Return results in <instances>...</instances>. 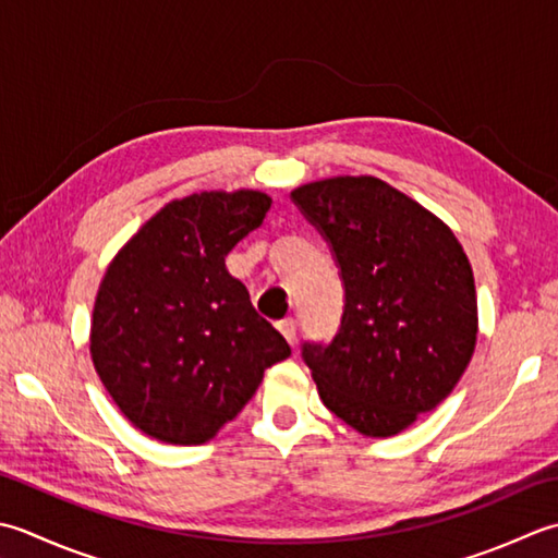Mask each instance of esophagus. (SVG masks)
I'll list each match as a JSON object with an SVG mask.
<instances>
[{"instance_id": "34e87169", "label": "esophagus", "mask_w": 558, "mask_h": 558, "mask_svg": "<svg viewBox=\"0 0 558 558\" xmlns=\"http://www.w3.org/2000/svg\"><path fill=\"white\" fill-rule=\"evenodd\" d=\"M277 327H279V332L287 337V342L289 344H293L295 342V332H299V327H295V320L293 317H283V320H279L277 323Z\"/></svg>"}]
</instances>
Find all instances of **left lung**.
Wrapping results in <instances>:
<instances>
[{"mask_svg": "<svg viewBox=\"0 0 558 558\" xmlns=\"http://www.w3.org/2000/svg\"><path fill=\"white\" fill-rule=\"evenodd\" d=\"M291 199L344 281L339 332L303 344L320 400L363 436L400 434L446 400L474 354L470 259L438 216L373 175L317 180Z\"/></svg>", "mask_w": 558, "mask_h": 558, "instance_id": "obj_1", "label": "left lung"}]
</instances>
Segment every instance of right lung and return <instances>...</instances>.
Wrapping results in <instances>:
<instances>
[{"mask_svg": "<svg viewBox=\"0 0 558 558\" xmlns=\"http://www.w3.org/2000/svg\"><path fill=\"white\" fill-rule=\"evenodd\" d=\"M271 207L257 190L168 202L112 259L90 320V359L142 434L199 446L250 402L291 354L226 255Z\"/></svg>", "mask_w": 558, "mask_h": 558, "instance_id": "add662e5", "label": "right lung"}]
</instances>
